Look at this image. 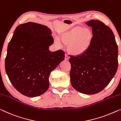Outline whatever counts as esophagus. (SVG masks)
<instances>
[{
    "mask_svg": "<svg viewBox=\"0 0 121 121\" xmlns=\"http://www.w3.org/2000/svg\"><path fill=\"white\" fill-rule=\"evenodd\" d=\"M69 56H68L66 54L65 55V59L66 60H69Z\"/></svg>",
    "mask_w": 121,
    "mask_h": 121,
    "instance_id": "1",
    "label": "esophagus"
}]
</instances>
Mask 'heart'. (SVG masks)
Wrapping results in <instances>:
<instances>
[{"instance_id": "obj_1", "label": "heart", "mask_w": 121, "mask_h": 121, "mask_svg": "<svg viewBox=\"0 0 121 121\" xmlns=\"http://www.w3.org/2000/svg\"><path fill=\"white\" fill-rule=\"evenodd\" d=\"M93 33L90 29L77 28L61 35L60 39H57L56 43L61 45V42L68 44V50L74 55H80L85 53L91 44Z\"/></svg>"}]
</instances>
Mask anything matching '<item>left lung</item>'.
Listing matches in <instances>:
<instances>
[{"instance_id":"left-lung-1","label":"left lung","mask_w":121,"mask_h":121,"mask_svg":"<svg viewBox=\"0 0 121 121\" xmlns=\"http://www.w3.org/2000/svg\"><path fill=\"white\" fill-rule=\"evenodd\" d=\"M86 24L92 28L93 39L82 54L72 56L71 83L74 89L85 95L102 91L114 77L118 67V47L112 30L98 20Z\"/></svg>"}]
</instances>
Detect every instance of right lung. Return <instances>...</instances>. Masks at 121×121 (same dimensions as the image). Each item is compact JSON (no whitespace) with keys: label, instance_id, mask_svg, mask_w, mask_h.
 Segmentation results:
<instances>
[{"label":"right lung","instance_id":"1","mask_svg":"<svg viewBox=\"0 0 121 121\" xmlns=\"http://www.w3.org/2000/svg\"><path fill=\"white\" fill-rule=\"evenodd\" d=\"M53 43L51 30L44 25L28 22L16 28L5 67L10 82L21 94L35 97L47 91L50 73L65 59L62 50L50 51Z\"/></svg>","mask_w":121,"mask_h":121}]
</instances>
